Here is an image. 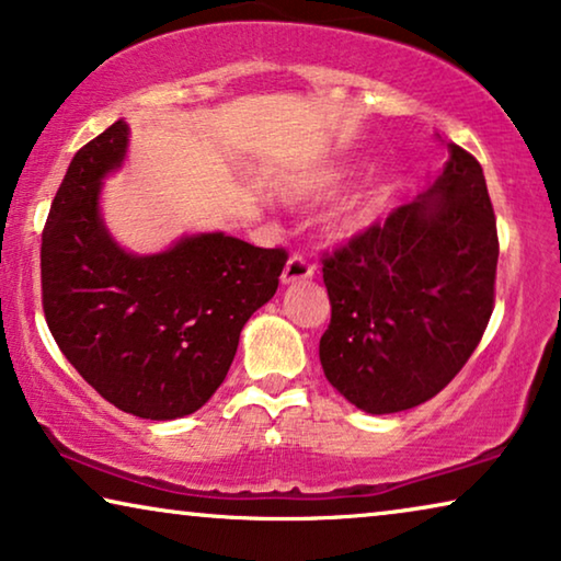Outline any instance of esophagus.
Returning <instances> with one entry per match:
<instances>
[{
  "instance_id": "obj_1",
  "label": "esophagus",
  "mask_w": 561,
  "mask_h": 561,
  "mask_svg": "<svg viewBox=\"0 0 561 561\" xmlns=\"http://www.w3.org/2000/svg\"><path fill=\"white\" fill-rule=\"evenodd\" d=\"M308 278H313V267L308 265L300 255L288 257V263H286V267H283V273H280L283 286H290V283L308 280Z\"/></svg>"
}]
</instances>
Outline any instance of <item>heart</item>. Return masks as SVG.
<instances>
[{
    "instance_id": "heart-1",
    "label": "heart",
    "mask_w": 561,
    "mask_h": 561,
    "mask_svg": "<svg viewBox=\"0 0 561 561\" xmlns=\"http://www.w3.org/2000/svg\"><path fill=\"white\" fill-rule=\"evenodd\" d=\"M356 164L352 159H327L319 164L306 167L304 172L288 176L280 186L283 199L288 202H321L334 197V194L352 180ZM394 186L387 172L371 169L359 176L352 186H346L331 207L321 217V234L331 245H344L356 238L375 230L385 220L389 207H392Z\"/></svg>"
}]
</instances>
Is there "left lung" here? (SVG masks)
<instances>
[{
    "label": "left lung",
    "instance_id": "obj_1",
    "mask_svg": "<svg viewBox=\"0 0 561 561\" xmlns=\"http://www.w3.org/2000/svg\"><path fill=\"white\" fill-rule=\"evenodd\" d=\"M499 238L478 161H448L415 202L323 261V375L369 415L402 412L458 375L493 311Z\"/></svg>",
    "mask_w": 561,
    "mask_h": 561
}]
</instances>
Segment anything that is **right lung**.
Returning a JSON list of instances; mask_svg holds the SVG:
<instances>
[{
	"instance_id": "add662e5",
	"label": "right lung",
	"mask_w": 561,
	"mask_h": 561,
	"mask_svg": "<svg viewBox=\"0 0 561 561\" xmlns=\"http://www.w3.org/2000/svg\"><path fill=\"white\" fill-rule=\"evenodd\" d=\"M126 121L72 157L43 232V308L78 375L144 420L197 412L222 385L240 331L278 288L288 255L225 232L182 234L131 253L101 213L105 176L124 167Z\"/></svg>"
}]
</instances>
